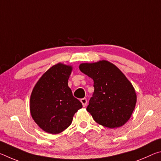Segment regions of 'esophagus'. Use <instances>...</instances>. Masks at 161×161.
I'll return each mask as SVG.
<instances>
[{"label": "esophagus", "instance_id": "34e87169", "mask_svg": "<svg viewBox=\"0 0 161 161\" xmlns=\"http://www.w3.org/2000/svg\"><path fill=\"white\" fill-rule=\"evenodd\" d=\"M81 102L82 103V106L84 107H85L86 106V103H87V100L86 98H83V99H81Z\"/></svg>", "mask_w": 161, "mask_h": 161}]
</instances>
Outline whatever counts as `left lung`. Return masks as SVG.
<instances>
[{"label":"left lung","instance_id":"obj_1","mask_svg":"<svg viewBox=\"0 0 161 161\" xmlns=\"http://www.w3.org/2000/svg\"><path fill=\"white\" fill-rule=\"evenodd\" d=\"M79 67L94 80V92L86 111L94 121L110 129L126 124L134 110L137 97L124 73L107 60L81 63Z\"/></svg>","mask_w":161,"mask_h":161}]
</instances>
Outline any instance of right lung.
Returning <instances> with one entry per match:
<instances>
[{"mask_svg": "<svg viewBox=\"0 0 161 161\" xmlns=\"http://www.w3.org/2000/svg\"><path fill=\"white\" fill-rule=\"evenodd\" d=\"M71 65H53L37 81L31 95L30 111L35 123L44 131L58 134L72 124L82 104L68 86Z\"/></svg>", "mask_w": 161, "mask_h": 161, "instance_id": "obj_1", "label": "right lung"}]
</instances>
